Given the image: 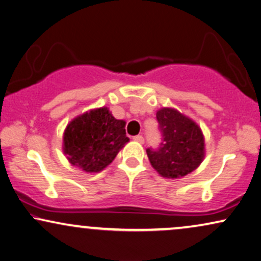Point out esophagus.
I'll return each instance as SVG.
<instances>
[{
  "label": "esophagus",
  "mask_w": 261,
  "mask_h": 261,
  "mask_svg": "<svg viewBox=\"0 0 261 261\" xmlns=\"http://www.w3.org/2000/svg\"><path fill=\"white\" fill-rule=\"evenodd\" d=\"M134 141L138 142V143H143L144 138H143V136H141V135H138V136H135L134 137Z\"/></svg>",
  "instance_id": "1"
}]
</instances>
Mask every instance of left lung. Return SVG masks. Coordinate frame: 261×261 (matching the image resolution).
I'll return each instance as SVG.
<instances>
[{
	"label": "left lung",
	"instance_id": "obj_1",
	"mask_svg": "<svg viewBox=\"0 0 261 261\" xmlns=\"http://www.w3.org/2000/svg\"><path fill=\"white\" fill-rule=\"evenodd\" d=\"M162 133L158 150L147 149L152 168L167 179L182 178L196 171L205 158V140L199 125L173 107L156 112Z\"/></svg>",
	"mask_w": 261,
	"mask_h": 261
}]
</instances>
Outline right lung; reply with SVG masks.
<instances>
[{
    "instance_id": "1",
    "label": "right lung",
    "mask_w": 261,
    "mask_h": 261,
    "mask_svg": "<svg viewBox=\"0 0 261 261\" xmlns=\"http://www.w3.org/2000/svg\"><path fill=\"white\" fill-rule=\"evenodd\" d=\"M125 124V120L116 119L105 106L80 114L69 121L64 130V155L82 172H101L130 141Z\"/></svg>"
}]
</instances>
